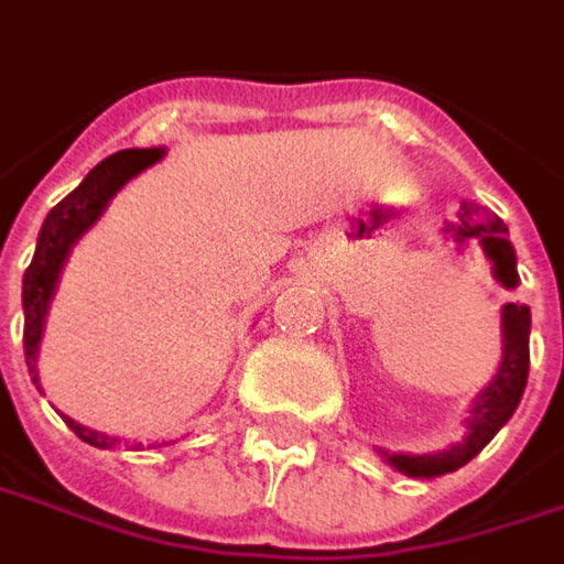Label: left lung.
<instances>
[{
	"label": "left lung",
	"mask_w": 564,
	"mask_h": 564,
	"mask_svg": "<svg viewBox=\"0 0 564 564\" xmlns=\"http://www.w3.org/2000/svg\"><path fill=\"white\" fill-rule=\"evenodd\" d=\"M445 239H452L457 249H464L467 242H477L482 256L492 264V278L502 283L505 290H514L518 278V256L514 246L508 239V227L496 214L474 205V202H460L457 220H448L442 227ZM527 369H530V308L521 303H505L502 306V362L496 369L492 381L479 391L470 404V416L464 420V438L454 442L452 448L429 454H406V452H376L384 457V464H391L398 474L416 479H432L454 474L457 467H464L467 460H474L492 438L496 432L511 420V413L518 410L527 388Z\"/></svg>",
	"instance_id": "obj_1"
}]
</instances>
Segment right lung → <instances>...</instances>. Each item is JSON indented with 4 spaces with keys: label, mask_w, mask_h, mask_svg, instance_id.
Listing matches in <instances>:
<instances>
[{
    "label": "right lung",
    "mask_w": 564,
    "mask_h": 564,
    "mask_svg": "<svg viewBox=\"0 0 564 564\" xmlns=\"http://www.w3.org/2000/svg\"><path fill=\"white\" fill-rule=\"evenodd\" d=\"M166 148H129L119 151L112 158L100 160L90 173L85 176V183L78 185L75 192H68L56 208L46 214L43 227L37 236V249L34 258L24 271V283H21V306H24V359H28V372L31 381L40 388L37 372V356L40 340H43V328H46V315H50V303L56 296L59 286V274L65 268V261L72 256L75 242L104 217V210L112 202V195L135 180L138 173H144L148 166H154L158 160H163ZM65 426L72 429L82 442L94 445V448H116L119 438L97 432V429L82 426L72 416H65ZM166 445V442H163ZM135 448H141V442H135ZM154 448V445H151Z\"/></svg>",
    "instance_id": "obj_1"
}]
</instances>
